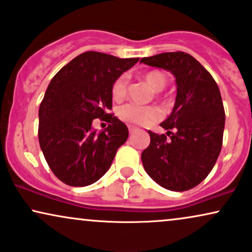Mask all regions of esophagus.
Returning <instances> with one entry per match:
<instances>
[{"label":"esophagus","mask_w":252,"mask_h":252,"mask_svg":"<svg viewBox=\"0 0 252 252\" xmlns=\"http://www.w3.org/2000/svg\"><path fill=\"white\" fill-rule=\"evenodd\" d=\"M136 127L135 126H133V125H128V131H129V133H133L134 131H136Z\"/></svg>","instance_id":"34e87169"}]
</instances>
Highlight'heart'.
Segmentation results:
<instances>
[{"mask_svg": "<svg viewBox=\"0 0 252 252\" xmlns=\"http://www.w3.org/2000/svg\"><path fill=\"white\" fill-rule=\"evenodd\" d=\"M146 83L151 86L155 92H160L167 86L168 79L163 72L158 70L150 71L144 74ZM127 79L125 76H120L114 80L111 88V95L114 101H121L126 97ZM118 116L126 123L135 124V125L146 126L159 119L161 113L159 108L155 106H139L134 104H126L118 110Z\"/></svg>", "mask_w": 252, "mask_h": 252, "instance_id": "heart-1", "label": "heart"}]
</instances>
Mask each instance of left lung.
Here are the masks:
<instances>
[{"instance_id": "1", "label": "left lung", "mask_w": 252, "mask_h": 252, "mask_svg": "<svg viewBox=\"0 0 252 252\" xmlns=\"http://www.w3.org/2000/svg\"><path fill=\"white\" fill-rule=\"evenodd\" d=\"M140 63L170 71L178 86L172 113L160 124L167 135L148 131L144 168L161 187L189 190L212 172L221 152L225 123L221 92L212 74L186 52H163Z\"/></svg>"}]
</instances>
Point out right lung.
<instances>
[{
  "label": "right lung",
  "mask_w": 252,
  "mask_h": 252,
  "mask_svg": "<svg viewBox=\"0 0 252 252\" xmlns=\"http://www.w3.org/2000/svg\"><path fill=\"white\" fill-rule=\"evenodd\" d=\"M139 58L84 52L56 73L40 102L38 140L52 173L72 187L92 185L107 172L128 138L123 121L108 113L114 80ZM93 119L109 126L97 133Z\"/></svg>",
  "instance_id": "right-lung-1"
}]
</instances>
